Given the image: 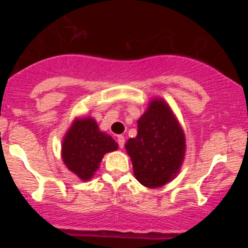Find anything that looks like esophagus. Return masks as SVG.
<instances>
[{"label":"esophagus","instance_id":"1","mask_svg":"<svg viewBox=\"0 0 248 248\" xmlns=\"http://www.w3.org/2000/svg\"><path fill=\"white\" fill-rule=\"evenodd\" d=\"M117 142H119V146L122 149V147L124 146V136L117 137Z\"/></svg>","mask_w":248,"mask_h":248}]
</instances>
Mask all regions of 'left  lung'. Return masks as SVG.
Returning a JSON list of instances; mask_svg holds the SVG:
<instances>
[{
  "label": "left lung",
  "mask_w": 248,
  "mask_h": 248,
  "mask_svg": "<svg viewBox=\"0 0 248 248\" xmlns=\"http://www.w3.org/2000/svg\"><path fill=\"white\" fill-rule=\"evenodd\" d=\"M136 179L149 188L170 182L177 175L186 151L185 133L170 107L154 98L138 120L136 138L126 142Z\"/></svg>",
  "instance_id": "left-lung-1"
}]
</instances>
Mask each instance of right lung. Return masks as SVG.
I'll list each match as a JSON object with an SVG mask.
<instances>
[{
  "instance_id": "add662e5",
  "label": "right lung",
  "mask_w": 248,
  "mask_h": 248,
  "mask_svg": "<svg viewBox=\"0 0 248 248\" xmlns=\"http://www.w3.org/2000/svg\"><path fill=\"white\" fill-rule=\"evenodd\" d=\"M117 142L101 132L92 117L76 119L62 141V159L67 168L87 181L99 168L107 152L117 150Z\"/></svg>"
}]
</instances>
